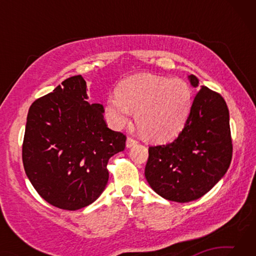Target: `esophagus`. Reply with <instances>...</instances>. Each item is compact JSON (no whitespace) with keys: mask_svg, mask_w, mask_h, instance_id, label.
Listing matches in <instances>:
<instances>
[{"mask_svg":"<svg viewBox=\"0 0 256 256\" xmlns=\"http://www.w3.org/2000/svg\"><path fill=\"white\" fill-rule=\"evenodd\" d=\"M136 144H138L136 140H134V138H128V140H126V148H131V146H136Z\"/></svg>","mask_w":256,"mask_h":256,"instance_id":"34e87169","label":"esophagus"}]
</instances>
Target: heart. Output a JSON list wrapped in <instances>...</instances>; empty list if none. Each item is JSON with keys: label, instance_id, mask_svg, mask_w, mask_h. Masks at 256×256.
<instances>
[{"label": "heart", "instance_id": "1", "mask_svg": "<svg viewBox=\"0 0 256 256\" xmlns=\"http://www.w3.org/2000/svg\"><path fill=\"white\" fill-rule=\"evenodd\" d=\"M192 106V92L180 79L140 73L124 80L118 94L107 98L105 116L112 128L130 123L136 112V125L146 138L167 142L185 126Z\"/></svg>", "mask_w": 256, "mask_h": 256}]
</instances>
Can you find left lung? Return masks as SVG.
Instances as JSON below:
<instances>
[{
	"mask_svg": "<svg viewBox=\"0 0 256 256\" xmlns=\"http://www.w3.org/2000/svg\"><path fill=\"white\" fill-rule=\"evenodd\" d=\"M188 81L196 88V76H188ZM232 156L227 104L219 94L202 86L176 140L149 148L144 175L151 188L166 200L194 201L222 178Z\"/></svg>",
	"mask_w": 256,
	"mask_h": 256,
	"instance_id": "8db88e82",
	"label": "left lung"
}]
</instances>
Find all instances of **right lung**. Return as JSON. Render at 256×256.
<instances>
[{
	"instance_id": "obj_1",
	"label": "right lung",
	"mask_w": 256,
	"mask_h": 256,
	"mask_svg": "<svg viewBox=\"0 0 256 256\" xmlns=\"http://www.w3.org/2000/svg\"><path fill=\"white\" fill-rule=\"evenodd\" d=\"M81 76L68 78L30 106L22 144L24 172L38 194L63 210L92 204L105 190L107 162L126 138L112 131L100 104L86 102Z\"/></svg>"
}]
</instances>
